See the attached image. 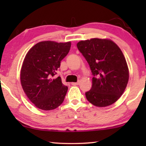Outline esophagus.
Returning <instances> with one entry per match:
<instances>
[{"instance_id": "34e87169", "label": "esophagus", "mask_w": 146, "mask_h": 146, "mask_svg": "<svg viewBox=\"0 0 146 146\" xmlns=\"http://www.w3.org/2000/svg\"><path fill=\"white\" fill-rule=\"evenodd\" d=\"M79 84H80V82H79V81H78L77 82H72V83H71V84L73 85V86H76V85H78Z\"/></svg>"}]
</instances>
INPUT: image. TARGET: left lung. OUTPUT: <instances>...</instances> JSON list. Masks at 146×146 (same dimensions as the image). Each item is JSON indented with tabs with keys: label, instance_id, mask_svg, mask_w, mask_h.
<instances>
[{
	"label": "left lung",
	"instance_id": "left-lung-1",
	"mask_svg": "<svg viewBox=\"0 0 146 146\" xmlns=\"http://www.w3.org/2000/svg\"><path fill=\"white\" fill-rule=\"evenodd\" d=\"M77 48L87 60L93 77L87 100L97 107L115 103L122 95L129 80L126 60L117 44L108 39L81 40Z\"/></svg>",
	"mask_w": 146,
	"mask_h": 146
}]
</instances>
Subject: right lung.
<instances>
[{"mask_svg": "<svg viewBox=\"0 0 146 146\" xmlns=\"http://www.w3.org/2000/svg\"><path fill=\"white\" fill-rule=\"evenodd\" d=\"M71 42L43 41L29 49L21 71V82L31 102L42 110H52L63 102L68 87L54 76L68 55Z\"/></svg>", "mask_w": 146, "mask_h": 146, "instance_id": "1", "label": "right lung"}]
</instances>
